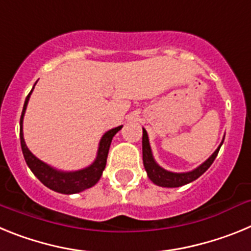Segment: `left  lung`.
Masks as SVG:
<instances>
[{
	"label": "left lung",
	"instance_id": "left-lung-1",
	"mask_svg": "<svg viewBox=\"0 0 251 251\" xmlns=\"http://www.w3.org/2000/svg\"><path fill=\"white\" fill-rule=\"evenodd\" d=\"M224 142V141H223ZM221 142V145H223ZM221 145L217 147V150L212 153L211 156L208 157L202 165H200L195 170L190 171V172H182V174H176V172H170L166 171L158 166L154 161L152 156V151H151L150 141H148V134L146 129L143 128V137H142V153H143V165H145L146 172H147L148 177L153 183H156L157 186H162V187H179V186L187 185V183L192 182L195 179H197L201 175H203L208 167L212 165V162L216 158L217 153L220 151Z\"/></svg>",
	"mask_w": 251,
	"mask_h": 251
}]
</instances>
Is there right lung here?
<instances>
[{"mask_svg": "<svg viewBox=\"0 0 251 251\" xmlns=\"http://www.w3.org/2000/svg\"><path fill=\"white\" fill-rule=\"evenodd\" d=\"M36 84V83H35ZM34 88L31 89L28 95L26 97L25 104H24V109H22L21 118H20V141H21V148L25 161L27 163L28 168L32 171V174L37 177V178L50 190L59 194L72 195L81 192L86 188H90L94 186L100 179L101 174H103L104 168L106 165V157H108V152H109L110 143H112L113 137L115 136V133L122 129L123 126H119L117 128L108 130V132L101 137L100 142H99L98 154L97 158L93 162L89 167L83 168V170L74 171V172H63V171H57L52 168L51 166L46 165L45 162L40 161L37 157H35L30 150L27 148L24 139V132H22V122H24V115H25L26 106H27L28 99L32 93Z\"/></svg>", "mask_w": 251, "mask_h": 251, "instance_id": "add662e5", "label": "right lung"}]
</instances>
